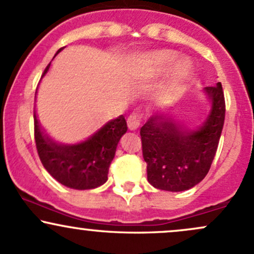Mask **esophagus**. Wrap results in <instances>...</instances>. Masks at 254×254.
Wrapping results in <instances>:
<instances>
[{
    "label": "esophagus",
    "instance_id": "obj_1",
    "mask_svg": "<svg viewBox=\"0 0 254 254\" xmlns=\"http://www.w3.org/2000/svg\"><path fill=\"white\" fill-rule=\"evenodd\" d=\"M142 123V114L141 113H131L127 118V127L130 130H136Z\"/></svg>",
    "mask_w": 254,
    "mask_h": 254
}]
</instances>
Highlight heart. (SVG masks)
Wrapping results in <instances>:
<instances>
[{
	"mask_svg": "<svg viewBox=\"0 0 254 254\" xmlns=\"http://www.w3.org/2000/svg\"><path fill=\"white\" fill-rule=\"evenodd\" d=\"M177 59V55L174 52L169 50H160V52H154L149 54L146 59V69L150 74H163L174 65V63ZM190 74V66L186 61L178 63L171 73H170L169 84L172 90H176L180 88L183 83L188 79Z\"/></svg>",
	"mask_w": 254,
	"mask_h": 254,
	"instance_id": "obj_1",
	"label": "heart"
}]
</instances>
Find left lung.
Returning a JSON list of instances; mask_svg holds the SVG:
<instances>
[{"mask_svg":"<svg viewBox=\"0 0 254 254\" xmlns=\"http://www.w3.org/2000/svg\"><path fill=\"white\" fill-rule=\"evenodd\" d=\"M212 108L194 131L180 127L165 113H154L141 127L147 178L154 188L183 191L204 180L211 168L224 125L225 100L221 83L206 86Z\"/></svg>","mask_w":254,"mask_h":254,"instance_id":"obj_1","label":"left lung"}]
</instances>
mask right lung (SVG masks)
<instances>
[{
	"instance_id": "obj_1",
	"label": "right lung",
	"mask_w": 254,
	"mask_h": 254,
	"mask_svg": "<svg viewBox=\"0 0 254 254\" xmlns=\"http://www.w3.org/2000/svg\"><path fill=\"white\" fill-rule=\"evenodd\" d=\"M63 49L60 48L58 53ZM49 66L50 64L42 77ZM33 121L38 157L44 169L58 182L68 188L85 190L97 188L107 181L108 169L116 154L117 144L127 130L124 116L108 122L86 141L72 146L58 144L44 135L35 112Z\"/></svg>"
}]
</instances>
